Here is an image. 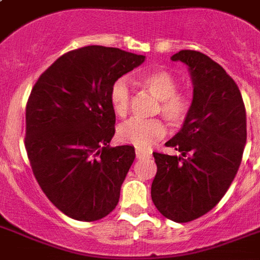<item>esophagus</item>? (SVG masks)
I'll return each instance as SVG.
<instances>
[{"mask_svg":"<svg viewBox=\"0 0 260 260\" xmlns=\"http://www.w3.org/2000/svg\"><path fill=\"white\" fill-rule=\"evenodd\" d=\"M135 154H136V158L138 159H142V158H151V155L152 152L148 150H142V148H136L135 151Z\"/></svg>","mask_w":260,"mask_h":260,"instance_id":"esophagus-1","label":"esophagus"}]
</instances>
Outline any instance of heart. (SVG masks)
<instances>
[{
	"instance_id": "b5f03b06",
	"label": "heart",
	"mask_w": 260,
	"mask_h": 260,
	"mask_svg": "<svg viewBox=\"0 0 260 260\" xmlns=\"http://www.w3.org/2000/svg\"><path fill=\"white\" fill-rule=\"evenodd\" d=\"M139 82L150 90L159 100L158 112L167 121L179 125L185 121L191 109V97L189 94L178 91L177 77L165 69H155L143 73ZM109 101L112 109L117 116L122 117L129 110L131 87L125 77L116 79L110 87ZM166 135V126L160 120H140L129 118L118 126L117 136L122 143L147 148L158 142Z\"/></svg>"
}]
</instances>
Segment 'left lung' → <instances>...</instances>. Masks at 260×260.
I'll list each match as a JSON object with an SVG mask.
<instances>
[{
  "label": "left lung",
  "instance_id": "1",
  "mask_svg": "<svg viewBox=\"0 0 260 260\" xmlns=\"http://www.w3.org/2000/svg\"><path fill=\"white\" fill-rule=\"evenodd\" d=\"M189 67L193 102L183 126L166 143L181 152H152L158 167L151 197L169 220L187 222L213 209L230 189L247 140L246 108L235 81L202 52L171 56Z\"/></svg>",
  "mask_w": 260,
  "mask_h": 260
}]
</instances>
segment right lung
<instances>
[{"instance_id":"right-lung-1","label":"right lung","mask_w":260,"mask_h":260,"mask_svg":"<svg viewBox=\"0 0 260 260\" xmlns=\"http://www.w3.org/2000/svg\"><path fill=\"white\" fill-rule=\"evenodd\" d=\"M146 56L87 46L58 58L32 87L25 109V150L47 198L69 217L95 221L116 208L135 159L132 146L110 147L116 79Z\"/></svg>"}]
</instances>
